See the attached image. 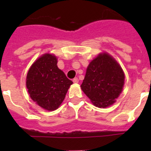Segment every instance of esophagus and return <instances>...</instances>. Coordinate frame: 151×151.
Instances as JSON below:
<instances>
[{"mask_svg":"<svg viewBox=\"0 0 151 151\" xmlns=\"http://www.w3.org/2000/svg\"><path fill=\"white\" fill-rule=\"evenodd\" d=\"M73 83H79V80L77 77H75V78L73 79Z\"/></svg>","mask_w":151,"mask_h":151,"instance_id":"1","label":"esophagus"}]
</instances>
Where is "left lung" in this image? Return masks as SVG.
Wrapping results in <instances>:
<instances>
[{
	"instance_id": "1",
	"label": "left lung",
	"mask_w": 151,
	"mask_h": 151,
	"mask_svg": "<svg viewBox=\"0 0 151 151\" xmlns=\"http://www.w3.org/2000/svg\"><path fill=\"white\" fill-rule=\"evenodd\" d=\"M124 79L118 62L108 53H101L88 65L81 88L95 106L105 108L121 93Z\"/></svg>"
}]
</instances>
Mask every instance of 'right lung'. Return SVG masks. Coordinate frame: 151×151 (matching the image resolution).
<instances>
[{
	"label": "right lung",
	"mask_w": 151,
	"mask_h": 151,
	"mask_svg": "<svg viewBox=\"0 0 151 151\" xmlns=\"http://www.w3.org/2000/svg\"><path fill=\"white\" fill-rule=\"evenodd\" d=\"M57 63L56 56L46 53L32 64L26 77V87L31 99L48 111L59 107L73 83L59 69Z\"/></svg>",
	"instance_id": "add662e5"
}]
</instances>
